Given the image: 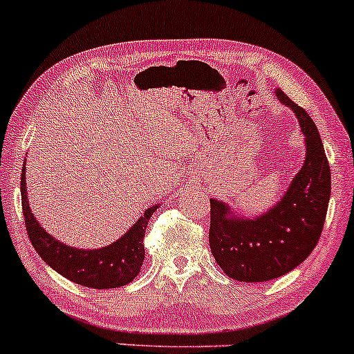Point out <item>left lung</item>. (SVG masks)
<instances>
[{"mask_svg": "<svg viewBox=\"0 0 354 354\" xmlns=\"http://www.w3.org/2000/svg\"><path fill=\"white\" fill-rule=\"evenodd\" d=\"M276 96L294 111L306 136V162L292 185L257 218L236 217L229 205L210 199V252L227 276L243 283L276 279L301 265L317 247L332 192L319 129L283 89H276Z\"/></svg>", "mask_w": 354, "mask_h": 354, "instance_id": "8db88e82", "label": "left lung"}]
</instances>
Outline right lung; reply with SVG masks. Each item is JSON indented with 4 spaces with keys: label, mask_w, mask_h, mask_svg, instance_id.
I'll use <instances>...</instances> for the list:
<instances>
[{
    "label": "right lung",
    "mask_w": 354,
    "mask_h": 354,
    "mask_svg": "<svg viewBox=\"0 0 354 354\" xmlns=\"http://www.w3.org/2000/svg\"><path fill=\"white\" fill-rule=\"evenodd\" d=\"M21 198L30 243L39 257L58 274L84 288L113 289L129 284L140 272L145 258V230L156 205L147 209L136 225L114 243L100 250H78L60 243L35 221L26 191V162L21 174Z\"/></svg>",
    "instance_id": "obj_1"
}]
</instances>
